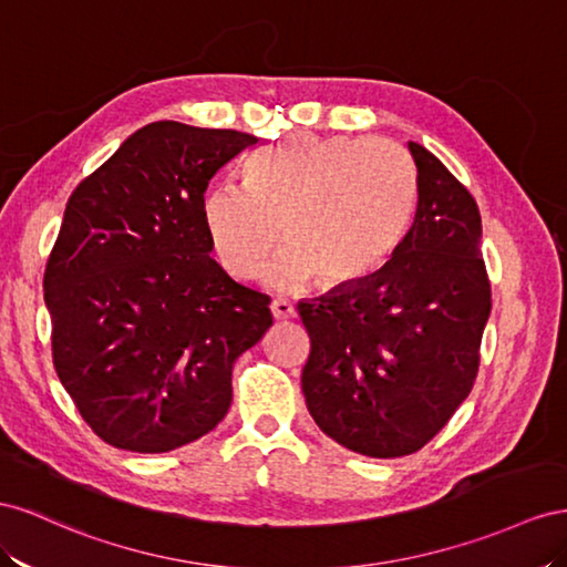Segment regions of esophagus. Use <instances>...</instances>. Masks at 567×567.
Here are the masks:
<instances>
[{"instance_id": "obj_1", "label": "esophagus", "mask_w": 567, "mask_h": 567, "mask_svg": "<svg viewBox=\"0 0 567 567\" xmlns=\"http://www.w3.org/2000/svg\"><path fill=\"white\" fill-rule=\"evenodd\" d=\"M270 313H272L275 320H287V318H295L297 316L295 306L289 303V301H285V299H275L270 303Z\"/></svg>"}]
</instances>
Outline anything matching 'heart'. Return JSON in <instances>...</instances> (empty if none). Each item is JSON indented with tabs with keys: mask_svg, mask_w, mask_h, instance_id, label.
<instances>
[{
	"mask_svg": "<svg viewBox=\"0 0 567 567\" xmlns=\"http://www.w3.org/2000/svg\"><path fill=\"white\" fill-rule=\"evenodd\" d=\"M415 173L409 154L382 137L297 133L258 156L249 187L218 183L202 202L218 264L237 280L268 268L275 289L361 282L390 261L411 223Z\"/></svg>",
	"mask_w": 567,
	"mask_h": 567,
	"instance_id": "1",
	"label": "heart"
}]
</instances>
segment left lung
Wrapping results in <instances>:
<instances>
[{"instance_id":"left-lung-1","label":"left lung","mask_w":567,"mask_h":567,"mask_svg":"<svg viewBox=\"0 0 567 567\" xmlns=\"http://www.w3.org/2000/svg\"><path fill=\"white\" fill-rule=\"evenodd\" d=\"M415 214L370 278L299 303L311 337L306 406L337 444L370 458L415 454L471 394L492 311L473 194L423 144Z\"/></svg>"}]
</instances>
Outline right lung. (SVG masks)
<instances>
[{
	"label": "right lung",
	"instance_id": "obj_1",
	"mask_svg": "<svg viewBox=\"0 0 567 567\" xmlns=\"http://www.w3.org/2000/svg\"><path fill=\"white\" fill-rule=\"evenodd\" d=\"M258 137L177 121L140 127L80 183L44 268L52 359L96 436L164 454L212 432L233 365L272 326L261 292L212 256L202 202Z\"/></svg>",
	"mask_w": 567,
	"mask_h": 567
}]
</instances>
